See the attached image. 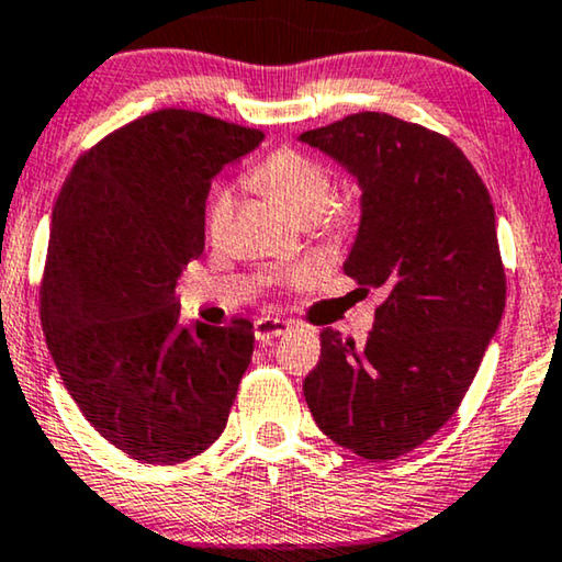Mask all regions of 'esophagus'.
I'll list each match as a JSON object with an SVG mask.
<instances>
[{
    "label": "esophagus",
    "mask_w": 562,
    "mask_h": 562,
    "mask_svg": "<svg viewBox=\"0 0 562 562\" xmlns=\"http://www.w3.org/2000/svg\"><path fill=\"white\" fill-rule=\"evenodd\" d=\"M290 328H292L290 321H282V318H259V321H255V338H257L259 344H270L272 338L288 334Z\"/></svg>",
    "instance_id": "34e87169"
}]
</instances>
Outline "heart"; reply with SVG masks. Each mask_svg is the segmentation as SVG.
<instances>
[{"mask_svg":"<svg viewBox=\"0 0 562 562\" xmlns=\"http://www.w3.org/2000/svg\"><path fill=\"white\" fill-rule=\"evenodd\" d=\"M249 183L265 191L270 199L278 201L292 218L300 224L315 221L323 232H341L351 224L353 203L351 201H330L334 191V178H330L328 165L318 157L300 153V149H280L272 157L251 170ZM236 211V195L224 188L213 195L209 209V236L221 241L228 234ZM305 267L282 274V282L295 284L307 278Z\"/></svg>","mask_w":562,"mask_h":562,"instance_id":"obj_1","label":"heart"}]
</instances>
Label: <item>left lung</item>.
Here are the masks:
<instances>
[{"label": "left lung", "instance_id": "obj_1", "mask_svg": "<svg viewBox=\"0 0 562 562\" xmlns=\"http://www.w3.org/2000/svg\"><path fill=\"white\" fill-rule=\"evenodd\" d=\"M300 142L359 180L344 272L386 292L363 346L323 328L303 394L330 440L390 461L450 420L499 328L507 278L492 195L446 134L390 114L344 116Z\"/></svg>", "mask_w": 562, "mask_h": 562}]
</instances>
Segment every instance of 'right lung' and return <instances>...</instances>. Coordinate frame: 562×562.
<instances>
[{
  "mask_svg": "<svg viewBox=\"0 0 562 562\" xmlns=\"http://www.w3.org/2000/svg\"><path fill=\"white\" fill-rule=\"evenodd\" d=\"M262 139L160 109L78 157L53 205L41 282L47 349L86 420L134 461H188L226 428L255 326H183L176 284L203 255L211 178Z\"/></svg>",
  "mask_w": 562,
  "mask_h": 562,
  "instance_id": "1",
  "label": "right lung"
}]
</instances>
